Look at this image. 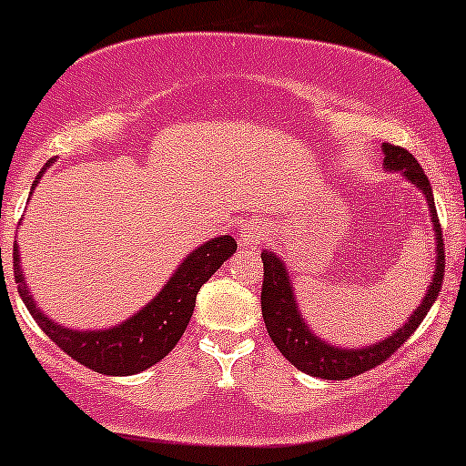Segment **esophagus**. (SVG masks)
<instances>
[{
	"label": "esophagus",
	"mask_w": 466,
	"mask_h": 466,
	"mask_svg": "<svg viewBox=\"0 0 466 466\" xmlns=\"http://www.w3.org/2000/svg\"><path fill=\"white\" fill-rule=\"evenodd\" d=\"M264 235L266 231L259 222H244L239 227V247H253Z\"/></svg>",
	"instance_id": "esophagus-1"
}]
</instances>
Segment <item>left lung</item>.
<instances>
[{
	"label": "left lung",
	"instance_id": "left-lung-1",
	"mask_svg": "<svg viewBox=\"0 0 466 466\" xmlns=\"http://www.w3.org/2000/svg\"><path fill=\"white\" fill-rule=\"evenodd\" d=\"M383 169L390 174H400L410 185L425 196L427 208H430L431 231H433V250H436V261H433V275L430 286L416 310L405 319L400 328L388 334L380 341L368 343L360 348H343L339 343H330L321 339L312 330L310 323L303 317L299 301H297L295 286L286 261L275 253V250H261V261H264V284H261V317H264L266 330L270 339L284 354L286 359L301 372L317 376L326 380H346L350 376H359L368 370L376 368L390 359L407 339L414 334L420 326L422 319L427 317L430 308L436 301L438 292L442 286L444 275V244L441 222H438L436 205H433V191L425 171L418 165V160L407 149L396 147V145L383 143Z\"/></svg>",
	"mask_w": 466,
	"mask_h": 466
}]
</instances>
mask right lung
<instances>
[{
    "mask_svg": "<svg viewBox=\"0 0 466 466\" xmlns=\"http://www.w3.org/2000/svg\"><path fill=\"white\" fill-rule=\"evenodd\" d=\"M52 163L55 160H48L35 177L30 196ZM235 250H238V242L231 235L207 239L177 264V268L165 281L163 289L156 292L154 299L116 326L96 328V330H76V328L64 326L41 310L25 284L19 244H15L13 266L19 297L41 330L48 334L56 346L98 374L132 376L145 372L176 348L187 330V323L191 321L198 290Z\"/></svg>",
    "mask_w": 466,
    "mask_h": 466,
    "instance_id": "add662e5",
    "label": "right lung"
}]
</instances>
